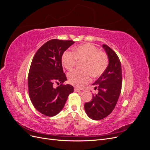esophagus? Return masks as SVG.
<instances>
[{"instance_id":"obj_1","label":"esophagus","mask_w":150,"mask_h":150,"mask_svg":"<svg viewBox=\"0 0 150 150\" xmlns=\"http://www.w3.org/2000/svg\"><path fill=\"white\" fill-rule=\"evenodd\" d=\"M80 89H79V88H74V91H76V92H80Z\"/></svg>"}]
</instances>
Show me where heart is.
<instances>
[{"instance_id": "1", "label": "heart", "mask_w": 150, "mask_h": 150, "mask_svg": "<svg viewBox=\"0 0 150 150\" xmlns=\"http://www.w3.org/2000/svg\"><path fill=\"white\" fill-rule=\"evenodd\" d=\"M61 61L62 66L71 71L76 61H82V70H74L67 74L68 82L78 88H82L93 78L100 77L107 69L109 59L105 52L99 50L92 43L80 44L72 49V52L66 51L62 53Z\"/></svg>"}]
</instances>
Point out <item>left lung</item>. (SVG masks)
<instances>
[{
	"instance_id": "obj_1",
	"label": "left lung",
	"mask_w": 150,
	"mask_h": 150,
	"mask_svg": "<svg viewBox=\"0 0 150 150\" xmlns=\"http://www.w3.org/2000/svg\"><path fill=\"white\" fill-rule=\"evenodd\" d=\"M103 47L109 58V64L104 73L93 84L98 94L92 100L84 104L86 114L93 120H99L110 115L114 110L121 93L122 71L120 59L116 53L106 44Z\"/></svg>"
}]
</instances>
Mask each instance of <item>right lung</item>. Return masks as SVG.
<instances>
[{
  "label": "right lung",
  "instance_id": "obj_1",
  "mask_svg": "<svg viewBox=\"0 0 150 150\" xmlns=\"http://www.w3.org/2000/svg\"><path fill=\"white\" fill-rule=\"evenodd\" d=\"M74 41L51 39L36 52L28 74V89L30 101L39 112L47 116L57 115L64 108L73 86L64 84L67 80L63 72L61 57ZM54 83H60L55 88Z\"/></svg>",
  "mask_w": 150,
  "mask_h": 150
}]
</instances>
